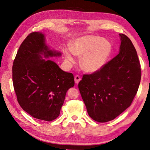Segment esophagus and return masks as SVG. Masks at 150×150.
Returning <instances> with one entry per match:
<instances>
[{
	"mask_svg": "<svg viewBox=\"0 0 150 150\" xmlns=\"http://www.w3.org/2000/svg\"><path fill=\"white\" fill-rule=\"evenodd\" d=\"M74 80H75V83L78 84L79 83V81L81 80V78L79 76L77 75V76H75L74 77Z\"/></svg>",
	"mask_w": 150,
	"mask_h": 150,
	"instance_id": "34e87169",
	"label": "esophagus"
}]
</instances>
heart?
<instances>
[{"instance_id":"heart-1","label":"heart","mask_w":150,"mask_h":150,"mask_svg":"<svg viewBox=\"0 0 150 150\" xmlns=\"http://www.w3.org/2000/svg\"><path fill=\"white\" fill-rule=\"evenodd\" d=\"M112 45L99 36L87 35L77 39L71 50H66L64 56L70 62H74L76 56H83L81 66L86 72L93 73L100 71L109 61Z\"/></svg>"}]
</instances>
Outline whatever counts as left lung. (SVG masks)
<instances>
[{"label":"left lung","instance_id":"obj_1","mask_svg":"<svg viewBox=\"0 0 150 150\" xmlns=\"http://www.w3.org/2000/svg\"><path fill=\"white\" fill-rule=\"evenodd\" d=\"M120 37L119 54L100 71L84 74L78 84L89 116L99 122L114 120L130 106L140 83L137 51L126 35Z\"/></svg>","mask_w":150,"mask_h":150}]
</instances>
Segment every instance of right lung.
<instances>
[{"label": "right lung", "instance_id": "add662e5", "mask_svg": "<svg viewBox=\"0 0 150 150\" xmlns=\"http://www.w3.org/2000/svg\"><path fill=\"white\" fill-rule=\"evenodd\" d=\"M59 56L50 50L44 35L29 34L18 50L12 66V81L21 107L34 118L51 121L60 114L67 91L74 86V76L56 62L42 59Z\"/></svg>", "mask_w": 150, "mask_h": 150}]
</instances>
